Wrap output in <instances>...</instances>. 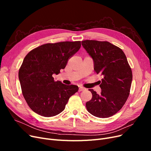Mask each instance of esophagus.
Returning <instances> with one entry per match:
<instances>
[{
    "mask_svg": "<svg viewBox=\"0 0 151 151\" xmlns=\"http://www.w3.org/2000/svg\"><path fill=\"white\" fill-rule=\"evenodd\" d=\"M86 89L84 88H83V87H79V91L80 92V91H83L84 90H85Z\"/></svg>",
    "mask_w": 151,
    "mask_h": 151,
    "instance_id": "obj_1",
    "label": "esophagus"
}]
</instances>
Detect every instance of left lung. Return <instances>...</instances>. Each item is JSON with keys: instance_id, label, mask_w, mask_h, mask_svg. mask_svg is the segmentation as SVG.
<instances>
[{"instance_id": "obj_1", "label": "left lung", "mask_w": 151, "mask_h": 151, "mask_svg": "<svg viewBox=\"0 0 151 151\" xmlns=\"http://www.w3.org/2000/svg\"><path fill=\"white\" fill-rule=\"evenodd\" d=\"M82 45L93 58L94 71L103 76L101 94L89 89L93 97L86 103L87 110L98 118L116 114L130 94L132 72L122 50L108 42L84 40Z\"/></svg>"}]
</instances>
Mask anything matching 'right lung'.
<instances>
[{
    "instance_id": "1",
    "label": "right lung",
    "mask_w": 151,
    "mask_h": 151,
    "mask_svg": "<svg viewBox=\"0 0 151 151\" xmlns=\"http://www.w3.org/2000/svg\"><path fill=\"white\" fill-rule=\"evenodd\" d=\"M81 46L79 41L47 43L26 55L19 79L23 96L34 112L45 117L55 116L64 110L70 97L78 91L77 86L63 84L52 76L65 68L68 58Z\"/></svg>"
}]
</instances>
